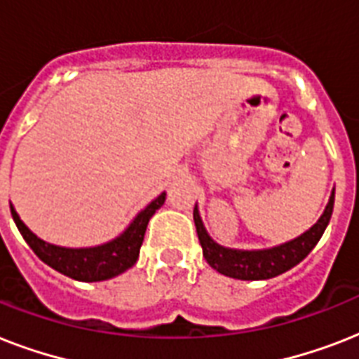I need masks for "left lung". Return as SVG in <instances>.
Returning a JSON list of instances; mask_svg holds the SVG:
<instances>
[{
	"mask_svg": "<svg viewBox=\"0 0 359 359\" xmlns=\"http://www.w3.org/2000/svg\"><path fill=\"white\" fill-rule=\"evenodd\" d=\"M335 188L332 190L330 201L324 208L323 216L313 225L311 229L306 231L298 238L289 240L285 244H279L276 248L268 250H231L224 248L218 242H214L210 235L203 225V219L199 216L197 205L194 208V222H196L197 236L199 244L203 248V257L214 270H218L224 276L235 279H244V281H257V279L276 278L279 273L287 272L298 262H302L309 255V251L317 245L320 236L328 227L332 212H334Z\"/></svg>",
	"mask_w": 359,
	"mask_h": 359,
	"instance_id": "left-lung-1",
	"label": "left lung"
}]
</instances>
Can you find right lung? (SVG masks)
Returning a JSON list of instances; mask_svg holds the SVG:
<instances>
[{
  "label": "right lung",
  "mask_w": 359,
  "mask_h": 359,
  "mask_svg": "<svg viewBox=\"0 0 359 359\" xmlns=\"http://www.w3.org/2000/svg\"><path fill=\"white\" fill-rule=\"evenodd\" d=\"M163 201H165V191L160 194L154 201L149 203L117 238L109 240L106 244L93 245V248H63V245L48 244L35 233H31L29 227L20 219L13 205H11V214L24 240L42 262H46L48 266H52L53 270L76 281L93 283V281L115 278L134 266L140 257L147 224L152 218V214L162 207Z\"/></svg>",
  "instance_id": "obj_1"
}]
</instances>
